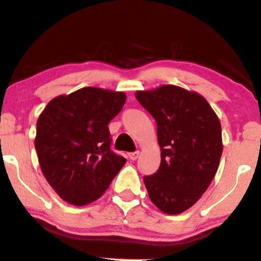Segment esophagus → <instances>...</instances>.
<instances>
[{
	"instance_id": "esophagus-1",
	"label": "esophagus",
	"mask_w": 261,
	"mask_h": 261,
	"mask_svg": "<svg viewBox=\"0 0 261 261\" xmlns=\"http://www.w3.org/2000/svg\"><path fill=\"white\" fill-rule=\"evenodd\" d=\"M139 156H140V151H135V152L128 153V159L133 160V161H135V160L139 159Z\"/></svg>"
}]
</instances>
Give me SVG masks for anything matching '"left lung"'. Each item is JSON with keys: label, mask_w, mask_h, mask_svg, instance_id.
<instances>
[{"label": "left lung", "mask_w": 261, "mask_h": 261, "mask_svg": "<svg viewBox=\"0 0 261 261\" xmlns=\"http://www.w3.org/2000/svg\"><path fill=\"white\" fill-rule=\"evenodd\" d=\"M157 124L161 165L144 182L152 203L166 214L187 211L210 187L223 152L220 121L196 91L176 85L136 91Z\"/></svg>", "instance_id": "left-lung-1"}]
</instances>
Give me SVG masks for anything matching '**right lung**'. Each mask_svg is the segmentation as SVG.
Listing matches in <instances>:
<instances>
[{
	"mask_svg": "<svg viewBox=\"0 0 261 261\" xmlns=\"http://www.w3.org/2000/svg\"><path fill=\"white\" fill-rule=\"evenodd\" d=\"M125 100L122 91L87 87L50 100L39 115L34 140L39 166L69 204L99 199L125 165L111 151L108 127Z\"/></svg>",
	"mask_w": 261,
	"mask_h": 261,
	"instance_id": "obj_1",
	"label": "right lung"
}]
</instances>
